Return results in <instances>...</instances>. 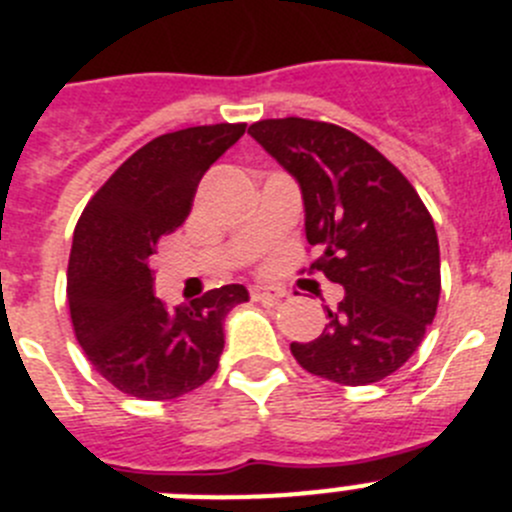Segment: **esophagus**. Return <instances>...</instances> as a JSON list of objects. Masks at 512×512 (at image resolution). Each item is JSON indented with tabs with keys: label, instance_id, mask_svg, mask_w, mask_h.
<instances>
[{
	"label": "esophagus",
	"instance_id": "34e87169",
	"mask_svg": "<svg viewBox=\"0 0 512 512\" xmlns=\"http://www.w3.org/2000/svg\"><path fill=\"white\" fill-rule=\"evenodd\" d=\"M252 300H260V303H278L280 298H285L283 288H272V285H255L250 288Z\"/></svg>",
	"mask_w": 512,
	"mask_h": 512
}]
</instances>
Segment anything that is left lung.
Here are the masks:
<instances>
[{
    "label": "left lung",
    "instance_id": "left-lung-1",
    "mask_svg": "<svg viewBox=\"0 0 512 512\" xmlns=\"http://www.w3.org/2000/svg\"><path fill=\"white\" fill-rule=\"evenodd\" d=\"M252 138L298 179L305 237L321 257L308 272L343 285L315 341L290 343L310 374L366 386L407 364L439 303L432 214L384 154L356 133L308 118H267Z\"/></svg>",
    "mask_w": 512,
    "mask_h": 512
}]
</instances>
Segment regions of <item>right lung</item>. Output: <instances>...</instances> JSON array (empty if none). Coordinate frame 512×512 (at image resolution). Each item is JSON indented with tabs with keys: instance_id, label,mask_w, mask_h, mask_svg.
Wrapping results in <instances>:
<instances>
[{
	"instance_id": "right-lung-1",
	"label": "right lung",
	"mask_w": 512,
	"mask_h": 512,
	"mask_svg": "<svg viewBox=\"0 0 512 512\" xmlns=\"http://www.w3.org/2000/svg\"><path fill=\"white\" fill-rule=\"evenodd\" d=\"M245 123L164 133L128 156L85 204L68 262L75 338L93 369L136 399H176L212 379L224 318L245 285H222L169 310L154 295L151 257L189 217L209 166L240 141Z\"/></svg>"
}]
</instances>
